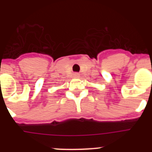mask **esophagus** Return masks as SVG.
Returning <instances> with one entry per match:
<instances>
[{
	"label": "esophagus",
	"mask_w": 152,
	"mask_h": 152,
	"mask_svg": "<svg viewBox=\"0 0 152 152\" xmlns=\"http://www.w3.org/2000/svg\"><path fill=\"white\" fill-rule=\"evenodd\" d=\"M73 77L74 78H79V76H80V74H79V73H74L73 74Z\"/></svg>",
	"instance_id": "34e87169"
}]
</instances>
